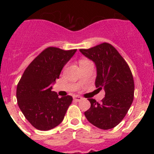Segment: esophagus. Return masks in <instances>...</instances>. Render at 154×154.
I'll list each match as a JSON object with an SVG mask.
<instances>
[{
	"label": "esophagus",
	"mask_w": 154,
	"mask_h": 154,
	"mask_svg": "<svg viewBox=\"0 0 154 154\" xmlns=\"http://www.w3.org/2000/svg\"><path fill=\"white\" fill-rule=\"evenodd\" d=\"M73 99H74L75 101L79 102V101H80L81 99H82V98L81 96H73Z\"/></svg>",
	"instance_id": "esophagus-1"
}]
</instances>
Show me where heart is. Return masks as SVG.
<instances>
[{"instance_id":"obj_1","label":"heart","mask_w":154,"mask_h":154,"mask_svg":"<svg viewBox=\"0 0 154 154\" xmlns=\"http://www.w3.org/2000/svg\"><path fill=\"white\" fill-rule=\"evenodd\" d=\"M88 62V60H85V59H83V60H81L80 63H82V62Z\"/></svg>"}]
</instances>
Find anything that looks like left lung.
I'll use <instances>...</instances> for the list:
<instances>
[{"mask_svg": "<svg viewBox=\"0 0 154 154\" xmlns=\"http://www.w3.org/2000/svg\"><path fill=\"white\" fill-rule=\"evenodd\" d=\"M79 51L95 62L96 86L106 92L101 103L88 99L91 106L85 112V117L99 129H112L123 120L133 101L134 81L131 70L117 50L106 42Z\"/></svg>", "mask_w": 154, "mask_h": 154, "instance_id": "left-lung-1", "label": "left lung"}]
</instances>
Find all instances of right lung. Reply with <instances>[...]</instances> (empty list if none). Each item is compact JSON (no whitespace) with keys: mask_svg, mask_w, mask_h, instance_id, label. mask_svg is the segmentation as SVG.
<instances>
[{"mask_svg":"<svg viewBox=\"0 0 154 154\" xmlns=\"http://www.w3.org/2000/svg\"><path fill=\"white\" fill-rule=\"evenodd\" d=\"M76 51L47 48L23 73L17 85V104L25 118L37 130H51L63 120L72 97H58L56 92L51 91L52 83L59 78L62 68Z\"/></svg>","mask_w":154,"mask_h":154,"instance_id":"obj_1","label":"right lung"}]
</instances>
